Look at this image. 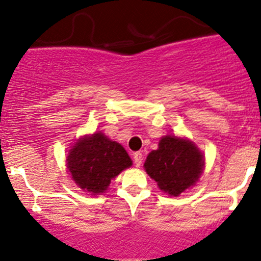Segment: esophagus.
<instances>
[{"label": "esophagus", "instance_id": "34e87169", "mask_svg": "<svg viewBox=\"0 0 261 261\" xmlns=\"http://www.w3.org/2000/svg\"><path fill=\"white\" fill-rule=\"evenodd\" d=\"M133 159H134V164H135L136 167L141 166V164H142V153L141 152L138 151V152L134 153Z\"/></svg>", "mask_w": 261, "mask_h": 261}]
</instances>
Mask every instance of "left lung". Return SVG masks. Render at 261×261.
Wrapping results in <instances>:
<instances>
[{
	"label": "left lung",
	"instance_id": "1",
	"mask_svg": "<svg viewBox=\"0 0 261 261\" xmlns=\"http://www.w3.org/2000/svg\"><path fill=\"white\" fill-rule=\"evenodd\" d=\"M147 175L170 196H179L199 181L204 170V155L188 139L166 135L158 150L147 155L144 164Z\"/></svg>",
	"mask_w": 261,
	"mask_h": 261
}]
</instances>
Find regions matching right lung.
Masks as SVG:
<instances>
[{"instance_id":"obj_1","label":"right lung","mask_w":261,"mask_h":261,"mask_svg":"<svg viewBox=\"0 0 261 261\" xmlns=\"http://www.w3.org/2000/svg\"><path fill=\"white\" fill-rule=\"evenodd\" d=\"M66 161L72 180L91 195L105 193L111 180L133 165L121 145L102 133L79 139L68 151Z\"/></svg>"}]
</instances>
